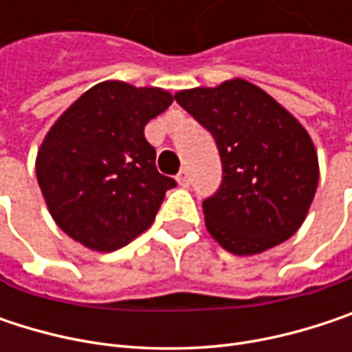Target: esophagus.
<instances>
[{
    "label": "esophagus",
    "mask_w": 352,
    "mask_h": 352,
    "mask_svg": "<svg viewBox=\"0 0 352 352\" xmlns=\"http://www.w3.org/2000/svg\"><path fill=\"white\" fill-rule=\"evenodd\" d=\"M177 183H179L181 187H187V185H189V173H187V169H183V171L177 175Z\"/></svg>",
    "instance_id": "obj_1"
}]
</instances>
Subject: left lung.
<instances>
[{
    "instance_id": "8db88e82",
    "label": "left lung",
    "mask_w": 352,
    "mask_h": 352,
    "mask_svg": "<svg viewBox=\"0 0 352 352\" xmlns=\"http://www.w3.org/2000/svg\"><path fill=\"white\" fill-rule=\"evenodd\" d=\"M175 100L212 132L220 151L222 185L204 201L212 239L239 256L292 239L320 177L316 146L300 120L241 77L177 91Z\"/></svg>"
}]
</instances>
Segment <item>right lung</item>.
<instances>
[{"instance_id":"obj_1","label":"right lung","mask_w":352,"mask_h":352,"mask_svg":"<svg viewBox=\"0 0 352 352\" xmlns=\"http://www.w3.org/2000/svg\"><path fill=\"white\" fill-rule=\"evenodd\" d=\"M173 104L161 87L104 81L67 107L36 155V179L56 226L111 252L151 228L175 187L155 165L144 126Z\"/></svg>"}]
</instances>
